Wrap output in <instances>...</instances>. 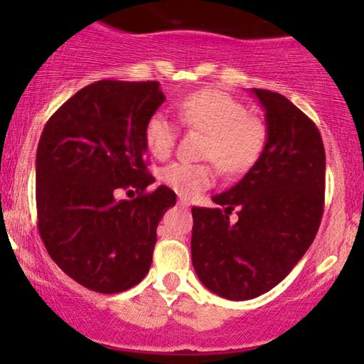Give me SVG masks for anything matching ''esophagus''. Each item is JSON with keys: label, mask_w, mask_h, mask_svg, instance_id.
Returning a JSON list of instances; mask_svg holds the SVG:
<instances>
[{"label": "esophagus", "mask_w": 364, "mask_h": 364, "mask_svg": "<svg viewBox=\"0 0 364 364\" xmlns=\"http://www.w3.org/2000/svg\"><path fill=\"white\" fill-rule=\"evenodd\" d=\"M178 205L183 207V208H188V207H190V202H188L186 198H179L178 200Z\"/></svg>", "instance_id": "esophagus-1"}]
</instances>
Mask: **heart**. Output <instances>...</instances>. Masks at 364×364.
I'll list each match as a JSON object with an SVG mask.
<instances>
[{
    "label": "heart",
    "mask_w": 364,
    "mask_h": 364,
    "mask_svg": "<svg viewBox=\"0 0 364 364\" xmlns=\"http://www.w3.org/2000/svg\"><path fill=\"white\" fill-rule=\"evenodd\" d=\"M176 109L181 123L205 133L203 157L215 161L224 173L248 171L265 147V124L250 116L243 104L225 92H193L178 102ZM144 136L149 152L157 159H166L176 144L178 128L168 114L157 111L147 119ZM162 181L178 195L195 196L214 185L215 168L212 164L173 162L162 171Z\"/></svg>",
    "instance_id": "obj_1"
}]
</instances>
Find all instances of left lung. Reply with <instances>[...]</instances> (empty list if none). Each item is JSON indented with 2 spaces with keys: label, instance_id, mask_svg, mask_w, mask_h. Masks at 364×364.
Here are the masks:
<instances>
[{
  "label": "left lung",
  "instance_id": "obj_1",
  "mask_svg": "<svg viewBox=\"0 0 364 364\" xmlns=\"http://www.w3.org/2000/svg\"><path fill=\"white\" fill-rule=\"evenodd\" d=\"M267 141L245 178L193 207L191 260L207 289L245 301L270 291L315 240L323 214L325 149L316 124L277 92L253 89ZM237 210L236 221L228 215Z\"/></svg>",
  "mask_w": 364,
  "mask_h": 364
}]
</instances>
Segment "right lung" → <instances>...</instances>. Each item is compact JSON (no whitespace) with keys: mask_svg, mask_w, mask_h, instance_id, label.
<instances>
[{"mask_svg":"<svg viewBox=\"0 0 364 364\" xmlns=\"http://www.w3.org/2000/svg\"><path fill=\"white\" fill-rule=\"evenodd\" d=\"M166 101L159 82L99 80L46 123L36 156L37 228L49 257L87 289L136 286L152 263L157 225L176 203L145 162V124ZM119 191L137 193L118 200Z\"/></svg>","mask_w":364,"mask_h":364,"instance_id":"obj_1","label":"right lung"}]
</instances>
